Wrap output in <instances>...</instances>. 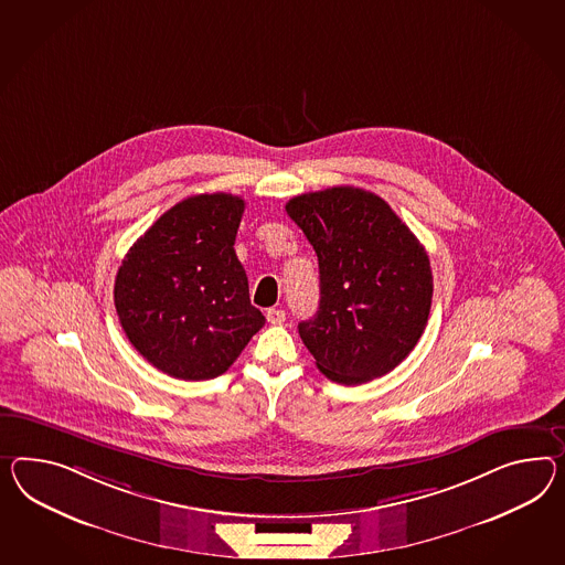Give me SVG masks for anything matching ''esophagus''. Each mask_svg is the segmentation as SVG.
<instances>
[{"instance_id":"1","label":"esophagus","mask_w":565,"mask_h":565,"mask_svg":"<svg viewBox=\"0 0 565 565\" xmlns=\"http://www.w3.org/2000/svg\"><path fill=\"white\" fill-rule=\"evenodd\" d=\"M266 319H268V323H273V326H280V323L287 319V313H285L282 309H278V307H273V309H268Z\"/></svg>"}]
</instances>
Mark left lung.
<instances>
[{
  "label": "left lung",
  "mask_w": 565,
  "mask_h": 565,
  "mask_svg": "<svg viewBox=\"0 0 565 565\" xmlns=\"http://www.w3.org/2000/svg\"><path fill=\"white\" fill-rule=\"evenodd\" d=\"M319 262V309L299 335L319 371L342 385L387 375L418 344L433 303V270L418 237L390 204L352 186L287 203Z\"/></svg>",
  "instance_id": "1"
}]
</instances>
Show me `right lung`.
I'll list each match as a JSON object with an SVG mask.
<instances>
[{"label": "right lung", "instance_id": "add662e5", "mask_svg": "<svg viewBox=\"0 0 565 565\" xmlns=\"http://www.w3.org/2000/svg\"><path fill=\"white\" fill-rule=\"evenodd\" d=\"M244 209L225 192L189 196L132 244L116 273L120 326L166 375H223L266 321L233 249Z\"/></svg>", "mask_w": 565, "mask_h": 565}]
</instances>
